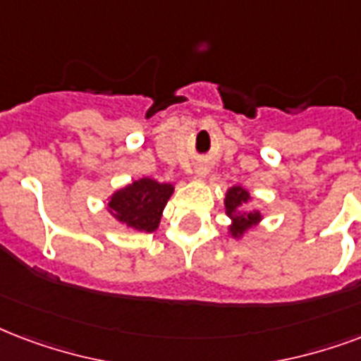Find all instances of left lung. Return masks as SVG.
<instances>
[{"label":"left lung","instance_id":"1","mask_svg":"<svg viewBox=\"0 0 361 361\" xmlns=\"http://www.w3.org/2000/svg\"><path fill=\"white\" fill-rule=\"evenodd\" d=\"M250 200V195L247 191H244L242 187H233L227 191V197H225V206H227V216H233V227H231V233L235 236L242 235L244 231L254 227L257 221H259V214L257 212H238L242 204H246Z\"/></svg>","mask_w":361,"mask_h":361}]
</instances>
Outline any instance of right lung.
<instances>
[{
    "instance_id": "obj_1",
    "label": "right lung",
    "mask_w": 361,
    "mask_h": 361,
    "mask_svg": "<svg viewBox=\"0 0 361 361\" xmlns=\"http://www.w3.org/2000/svg\"><path fill=\"white\" fill-rule=\"evenodd\" d=\"M174 187L144 178L121 189L109 200V212L121 224L134 231L151 233L159 227L162 208L169 202Z\"/></svg>"
}]
</instances>
